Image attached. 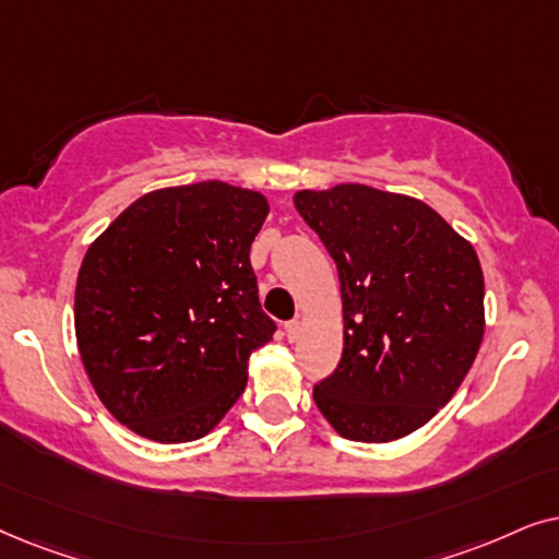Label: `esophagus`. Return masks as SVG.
<instances>
[{
    "label": "esophagus",
    "instance_id": "esophagus-1",
    "mask_svg": "<svg viewBox=\"0 0 559 559\" xmlns=\"http://www.w3.org/2000/svg\"><path fill=\"white\" fill-rule=\"evenodd\" d=\"M299 334H301V322H299V319H292V322H286V337H288V342L299 340Z\"/></svg>",
    "mask_w": 559,
    "mask_h": 559
}]
</instances>
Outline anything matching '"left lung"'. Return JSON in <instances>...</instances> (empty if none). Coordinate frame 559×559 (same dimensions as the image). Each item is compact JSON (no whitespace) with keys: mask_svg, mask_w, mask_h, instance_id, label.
Wrapping results in <instances>:
<instances>
[{"mask_svg":"<svg viewBox=\"0 0 559 559\" xmlns=\"http://www.w3.org/2000/svg\"><path fill=\"white\" fill-rule=\"evenodd\" d=\"M294 204L340 273L345 347L314 404L353 442L412 435L465 381L483 340L473 245L419 199L340 183Z\"/></svg>","mask_w":559,"mask_h":559,"instance_id":"1","label":"left lung"}]
</instances>
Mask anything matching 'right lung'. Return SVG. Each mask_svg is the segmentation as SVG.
I'll use <instances>...</instances> for the list:
<instances>
[{"mask_svg": "<svg viewBox=\"0 0 559 559\" xmlns=\"http://www.w3.org/2000/svg\"><path fill=\"white\" fill-rule=\"evenodd\" d=\"M265 214L255 191L176 186L140 197L88 248L73 304L81 360L102 404L147 440L204 437L273 337L250 265Z\"/></svg>", "mask_w": 559, "mask_h": 559, "instance_id": "1", "label": "right lung"}]
</instances>
